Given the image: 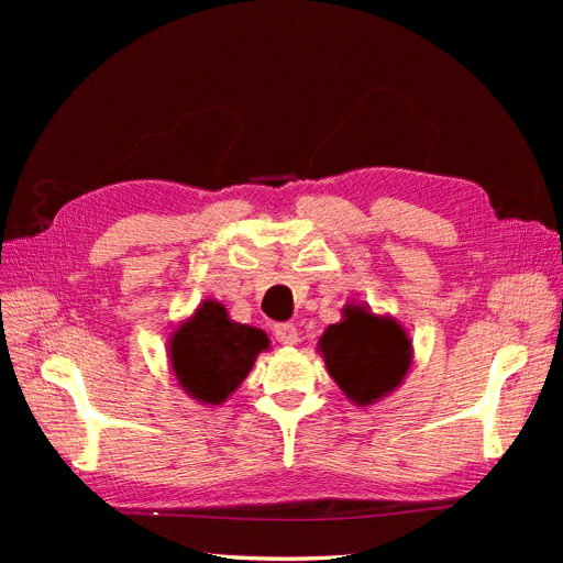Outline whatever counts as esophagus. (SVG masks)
<instances>
[{"label": "esophagus", "instance_id": "34e87169", "mask_svg": "<svg viewBox=\"0 0 563 563\" xmlns=\"http://www.w3.org/2000/svg\"><path fill=\"white\" fill-rule=\"evenodd\" d=\"M275 335L279 340V345H284V347L298 345V329L294 327V323H277Z\"/></svg>", "mask_w": 563, "mask_h": 563}]
</instances>
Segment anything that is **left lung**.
<instances>
[{
  "label": "left lung",
  "mask_w": 563,
  "mask_h": 563,
  "mask_svg": "<svg viewBox=\"0 0 563 563\" xmlns=\"http://www.w3.org/2000/svg\"><path fill=\"white\" fill-rule=\"evenodd\" d=\"M317 352L329 376L356 406H371L395 391L413 364V340L404 323L347 302L343 319L321 333Z\"/></svg>",
  "instance_id": "1"
}]
</instances>
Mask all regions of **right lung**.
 <instances>
[{"label":"right lung","mask_w":563,"mask_h":563,"mask_svg":"<svg viewBox=\"0 0 563 563\" xmlns=\"http://www.w3.org/2000/svg\"><path fill=\"white\" fill-rule=\"evenodd\" d=\"M269 350L265 331L232 321L223 302L207 298L168 333V366L187 397L220 406Z\"/></svg>","instance_id":"right-lung-1"}]
</instances>
